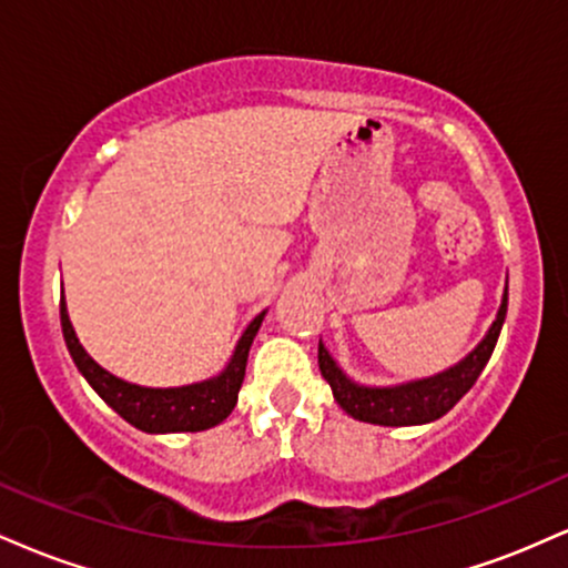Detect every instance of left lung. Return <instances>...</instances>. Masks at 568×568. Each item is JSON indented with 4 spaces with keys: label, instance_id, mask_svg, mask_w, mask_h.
<instances>
[{
    "label": "left lung",
    "instance_id": "1",
    "mask_svg": "<svg viewBox=\"0 0 568 568\" xmlns=\"http://www.w3.org/2000/svg\"><path fill=\"white\" fill-rule=\"evenodd\" d=\"M507 315V288L505 298H501L499 315L494 321L491 328L484 342L475 347L459 366L448 368L446 374L433 376V379L410 382L406 387H389V389H376V387H357L352 384L342 371L336 368L334 357L328 355V349L323 344H317V363H321V374L325 382L334 389L336 403L347 410L349 416L361 422H371V425H384V427H406V425H427V422L440 419L443 414H448L456 403L470 393V387L478 382L480 371L486 368L488 357H491L494 347H497V338Z\"/></svg>",
    "mask_w": 568,
    "mask_h": 568
}]
</instances>
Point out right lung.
I'll return each mask as SVG.
<instances>
[{
	"label": "right lung",
	"instance_id": "1",
	"mask_svg": "<svg viewBox=\"0 0 568 568\" xmlns=\"http://www.w3.org/2000/svg\"><path fill=\"white\" fill-rule=\"evenodd\" d=\"M264 321V312L256 317L240 338L237 349H234L230 366L216 379L189 384V387L175 389H149L139 384H128L116 376L103 371L88 352L82 349L80 338H77L71 321L67 315V304L61 302V328L67 347L71 352V361L82 371L84 379L95 389L103 400L112 406L122 419L130 422L133 427L143 433H197V429L216 427L232 414L237 393L245 379V363L247 349H251L253 336H256L258 325Z\"/></svg>",
	"mask_w": 568,
	"mask_h": 568
}]
</instances>
